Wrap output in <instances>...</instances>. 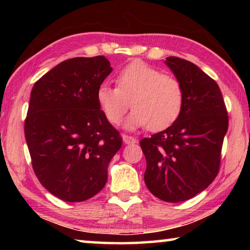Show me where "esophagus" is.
I'll return each instance as SVG.
<instances>
[{
    "label": "esophagus",
    "mask_w": 250,
    "mask_h": 250,
    "mask_svg": "<svg viewBox=\"0 0 250 250\" xmlns=\"http://www.w3.org/2000/svg\"><path fill=\"white\" fill-rule=\"evenodd\" d=\"M124 142L125 145H133V143H137V140L131 135H124Z\"/></svg>",
    "instance_id": "esophagus-1"
}]
</instances>
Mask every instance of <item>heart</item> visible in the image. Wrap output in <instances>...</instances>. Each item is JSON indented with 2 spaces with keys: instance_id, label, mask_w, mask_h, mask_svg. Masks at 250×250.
<instances>
[{
  "instance_id": "1",
  "label": "heart",
  "mask_w": 250,
  "mask_h": 250,
  "mask_svg": "<svg viewBox=\"0 0 250 250\" xmlns=\"http://www.w3.org/2000/svg\"><path fill=\"white\" fill-rule=\"evenodd\" d=\"M117 87L108 83L97 89V103L107 120L119 125L131 107L125 126H147L151 131L168 128L179 119L184 104L181 83L146 62L135 61L122 68L116 78Z\"/></svg>"
}]
</instances>
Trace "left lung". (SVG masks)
<instances>
[{
  "label": "left lung",
  "instance_id": "1",
  "mask_svg": "<svg viewBox=\"0 0 250 250\" xmlns=\"http://www.w3.org/2000/svg\"><path fill=\"white\" fill-rule=\"evenodd\" d=\"M166 64L183 87V109L174 124L142 139L140 146L146 188L160 200L179 203L204 191L217 176L228 116L214 79L185 59L171 56Z\"/></svg>",
  "mask_w": 250,
  "mask_h": 250
}]
</instances>
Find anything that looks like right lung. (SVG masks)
<instances>
[{
	"label": "right lung",
	"mask_w": 250,
	"mask_h": 250,
	"mask_svg": "<svg viewBox=\"0 0 250 250\" xmlns=\"http://www.w3.org/2000/svg\"><path fill=\"white\" fill-rule=\"evenodd\" d=\"M104 56L75 57L34 84L24 132L41 184L66 202L95 196L107 183L108 166L122 146L119 131L97 103L111 73Z\"/></svg>",
	"instance_id": "add662e5"
}]
</instances>
